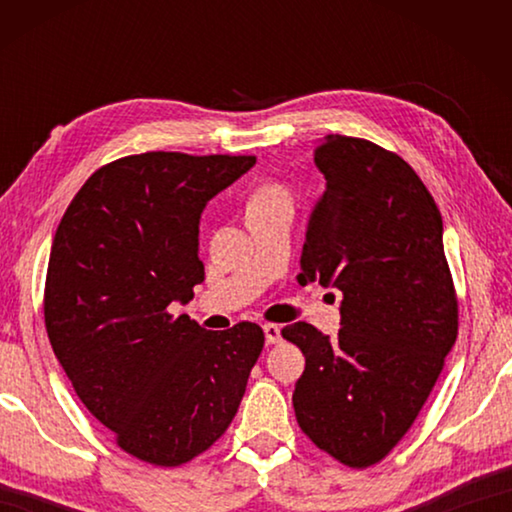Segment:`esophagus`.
Returning <instances> with one entry per match:
<instances>
[{"instance_id": "34e87169", "label": "esophagus", "mask_w": 512, "mask_h": 512, "mask_svg": "<svg viewBox=\"0 0 512 512\" xmlns=\"http://www.w3.org/2000/svg\"><path fill=\"white\" fill-rule=\"evenodd\" d=\"M282 329H280V325H275V323H266L264 325V336H266V343L268 345H275V343H280V339H282Z\"/></svg>"}]
</instances>
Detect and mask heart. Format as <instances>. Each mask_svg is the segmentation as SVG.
I'll list each match as a JSON object with an SVG mask.
<instances>
[{"mask_svg": "<svg viewBox=\"0 0 512 512\" xmlns=\"http://www.w3.org/2000/svg\"><path fill=\"white\" fill-rule=\"evenodd\" d=\"M277 201H291L289 192L282 185H266L259 189V192L253 196L250 201V207L253 205H266V203H277Z\"/></svg>", "mask_w": 512, "mask_h": 512, "instance_id": "b5f03b06", "label": "heart"}]
</instances>
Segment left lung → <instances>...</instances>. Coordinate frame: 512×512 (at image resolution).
<instances>
[{
  "label": "left lung",
  "mask_w": 512,
  "mask_h": 512,
  "mask_svg": "<svg viewBox=\"0 0 512 512\" xmlns=\"http://www.w3.org/2000/svg\"><path fill=\"white\" fill-rule=\"evenodd\" d=\"M325 192L311 212L300 282L339 289L341 329L309 323L282 336L305 354L293 393L305 436L363 470L391 454L418 418L458 336L443 216L418 173L361 137L314 149Z\"/></svg>",
  "instance_id": "left-lung-1"
}]
</instances>
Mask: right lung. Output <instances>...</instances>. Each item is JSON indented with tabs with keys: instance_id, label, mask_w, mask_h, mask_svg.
<instances>
[{
	"instance_id": "add662e5",
	"label": "right lung",
	"mask_w": 512,
	"mask_h": 512,
	"mask_svg": "<svg viewBox=\"0 0 512 512\" xmlns=\"http://www.w3.org/2000/svg\"><path fill=\"white\" fill-rule=\"evenodd\" d=\"M255 155L149 151L103 164L51 246L45 327L76 395L126 454L178 467L230 427L264 348L255 323L207 332L171 302L205 280L198 219Z\"/></svg>"
}]
</instances>
